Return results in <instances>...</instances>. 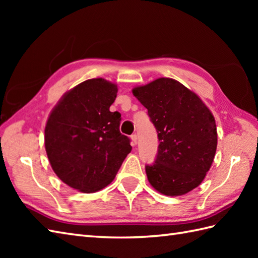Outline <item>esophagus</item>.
I'll return each mask as SVG.
<instances>
[{
  "instance_id": "obj_1",
  "label": "esophagus",
  "mask_w": 258,
  "mask_h": 258,
  "mask_svg": "<svg viewBox=\"0 0 258 258\" xmlns=\"http://www.w3.org/2000/svg\"><path fill=\"white\" fill-rule=\"evenodd\" d=\"M131 141H132V146H135L136 144H138V135L133 134L132 136H131Z\"/></svg>"
}]
</instances>
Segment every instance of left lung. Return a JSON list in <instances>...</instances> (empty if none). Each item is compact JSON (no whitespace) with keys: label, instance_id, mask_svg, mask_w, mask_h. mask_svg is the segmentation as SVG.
<instances>
[{"label":"left lung","instance_id":"8db88e82","mask_svg":"<svg viewBox=\"0 0 258 258\" xmlns=\"http://www.w3.org/2000/svg\"><path fill=\"white\" fill-rule=\"evenodd\" d=\"M157 131L155 162L146 165L151 185L179 196L197 187L210 171L217 147L215 118L201 98L179 82L161 78L133 89Z\"/></svg>","mask_w":258,"mask_h":258}]
</instances>
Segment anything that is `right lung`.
Masks as SVG:
<instances>
[{
    "label": "right lung",
    "mask_w": 258,
    "mask_h": 258,
    "mask_svg": "<svg viewBox=\"0 0 258 258\" xmlns=\"http://www.w3.org/2000/svg\"><path fill=\"white\" fill-rule=\"evenodd\" d=\"M117 86L104 79L82 82L65 93L45 126L46 154L58 178L82 193H95L114 179L132 151L120 134V114L109 106Z\"/></svg>",
    "instance_id": "right-lung-1"
}]
</instances>
